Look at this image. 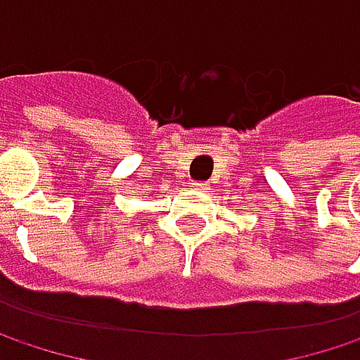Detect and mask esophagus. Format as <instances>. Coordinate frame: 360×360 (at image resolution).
<instances>
[{"label":"esophagus","instance_id":"1","mask_svg":"<svg viewBox=\"0 0 360 360\" xmlns=\"http://www.w3.org/2000/svg\"><path fill=\"white\" fill-rule=\"evenodd\" d=\"M191 187H193L195 191H206V189H208V185H206V183H200V181L191 183Z\"/></svg>","mask_w":360,"mask_h":360}]
</instances>
